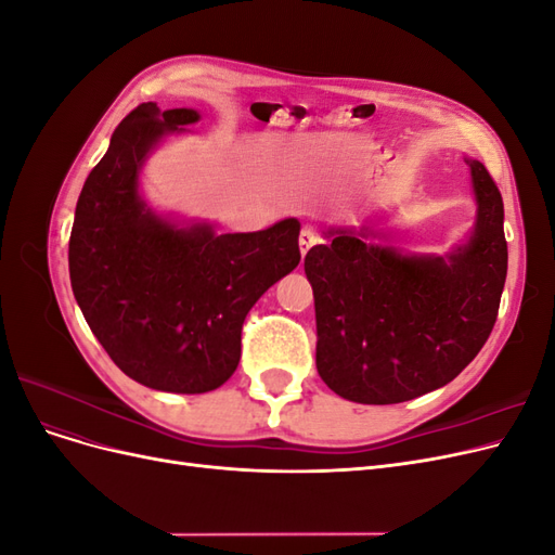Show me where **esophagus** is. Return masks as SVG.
I'll use <instances>...</instances> for the list:
<instances>
[{"label":"esophagus","mask_w":555,"mask_h":555,"mask_svg":"<svg viewBox=\"0 0 555 555\" xmlns=\"http://www.w3.org/2000/svg\"><path fill=\"white\" fill-rule=\"evenodd\" d=\"M319 243V238H317V233L312 231V229H304L300 231V236H298V247H300V257H306L308 251H310V247L312 245H317Z\"/></svg>","instance_id":"1"}]
</instances>
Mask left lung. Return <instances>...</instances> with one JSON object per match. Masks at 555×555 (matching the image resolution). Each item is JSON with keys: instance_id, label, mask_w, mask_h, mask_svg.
<instances>
[{"instance_id": "8db88e82", "label": "left lung", "mask_w": 555, "mask_h": 555, "mask_svg": "<svg viewBox=\"0 0 555 555\" xmlns=\"http://www.w3.org/2000/svg\"><path fill=\"white\" fill-rule=\"evenodd\" d=\"M477 204L469 236L444 257L373 243L375 222L326 229L306 255L314 294L317 373L361 405L440 389L493 331L507 278L505 208L486 166L465 157Z\"/></svg>"}]
</instances>
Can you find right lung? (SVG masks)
<instances>
[{
	"mask_svg": "<svg viewBox=\"0 0 555 555\" xmlns=\"http://www.w3.org/2000/svg\"><path fill=\"white\" fill-rule=\"evenodd\" d=\"M198 120L194 108H133L82 184L69 241L72 289L94 338L127 377L169 393H206L233 375L247 312L300 261L296 217L217 233L143 198L147 157Z\"/></svg>",
	"mask_w": 555,
	"mask_h": 555,
	"instance_id": "add662e5",
	"label": "right lung"
}]
</instances>
